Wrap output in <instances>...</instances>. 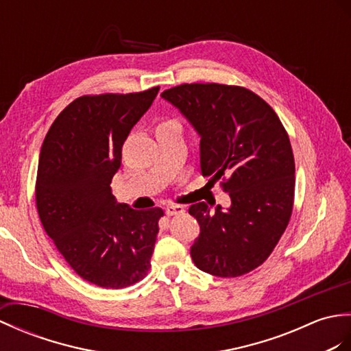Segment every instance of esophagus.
I'll return each instance as SVG.
<instances>
[{"label": "esophagus", "instance_id": "esophagus-1", "mask_svg": "<svg viewBox=\"0 0 351 351\" xmlns=\"http://www.w3.org/2000/svg\"><path fill=\"white\" fill-rule=\"evenodd\" d=\"M165 212L168 216H177V215L184 213V207L180 204H171L165 208Z\"/></svg>", "mask_w": 351, "mask_h": 351}]
</instances>
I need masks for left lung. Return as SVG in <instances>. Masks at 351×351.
Instances as JSON below:
<instances>
[{
	"instance_id": "8db88e82",
	"label": "left lung",
	"mask_w": 351,
	"mask_h": 351,
	"mask_svg": "<svg viewBox=\"0 0 351 351\" xmlns=\"http://www.w3.org/2000/svg\"><path fill=\"white\" fill-rule=\"evenodd\" d=\"M162 97L177 106L201 136V173L213 176L231 207H189L201 232L191 247L206 274L237 278L269 258L294 204V156L284 124L266 100L239 85L182 84Z\"/></svg>"
}]
</instances>
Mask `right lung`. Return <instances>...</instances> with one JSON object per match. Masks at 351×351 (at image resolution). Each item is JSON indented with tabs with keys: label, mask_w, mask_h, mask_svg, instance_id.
<instances>
[{
	"label": "right lung",
	"mask_w": 351,
	"mask_h": 351,
	"mask_svg": "<svg viewBox=\"0 0 351 351\" xmlns=\"http://www.w3.org/2000/svg\"><path fill=\"white\" fill-rule=\"evenodd\" d=\"M158 91L81 96L45 136L36 178L38 217L69 266L97 287L136 284L152 266L163 210L117 204L111 182L124 141Z\"/></svg>",
	"instance_id": "1"
}]
</instances>
